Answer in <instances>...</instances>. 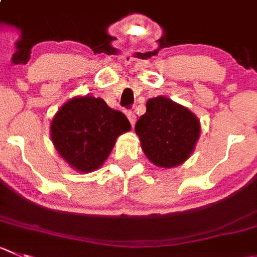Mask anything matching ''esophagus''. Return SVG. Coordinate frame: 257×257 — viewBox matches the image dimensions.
I'll use <instances>...</instances> for the list:
<instances>
[{"mask_svg":"<svg viewBox=\"0 0 257 257\" xmlns=\"http://www.w3.org/2000/svg\"><path fill=\"white\" fill-rule=\"evenodd\" d=\"M126 116H127V118H128V121L131 122V124H135V122H136L135 112H134V111H127L126 112Z\"/></svg>","mask_w":257,"mask_h":257,"instance_id":"esophagus-1","label":"esophagus"}]
</instances>
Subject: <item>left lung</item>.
Masks as SVG:
<instances>
[{
	"label": "left lung",
	"mask_w": 257,
	"mask_h": 257,
	"mask_svg": "<svg viewBox=\"0 0 257 257\" xmlns=\"http://www.w3.org/2000/svg\"><path fill=\"white\" fill-rule=\"evenodd\" d=\"M135 131L151 163L173 168L184 163L194 150L200 126L189 109L161 96L149 99Z\"/></svg>",
	"instance_id": "8db88e82"
}]
</instances>
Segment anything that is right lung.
<instances>
[{"label":"right lung","instance_id":"1","mask_svg":"<svg viewBox=\"0 0 257 257\" xmlns=\"http://www.w3.org/2000/svg\"><path fill=\"white\" fill-rule=\"evenodd\" d=\"M131 128L122 112L102 98L87 96L70 99L51 122V140L60 156L78 172H93L113 149L117 136Z\"/></svg>","mask_w":257,"mask_h":257}]
</instances>
